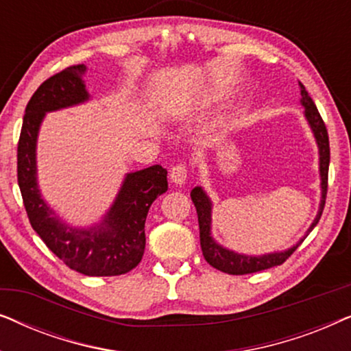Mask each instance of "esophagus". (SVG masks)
Masks as SVG:
<instances>
[{
    "instance_id": "obj_1",
    "label": "esophagus",
    "mask_w": 351,
    "mask_h": 351,
    "mask_svg": "<svg viewBox=\"0 0 351 351\" xmlns=\"http://www.w3.org/2000/svg\"><path fill=\"white\" fill-rule=\"evenodd\" d=\"M186 176H189V171H186L185 165H177L171 169V182L176 185L185 184Z\"/></svg>"
}]
</instances>
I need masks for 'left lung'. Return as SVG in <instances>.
<instances>
[{
    "label": "left lung",
    "instance_id": "8db88e82",
    "mask_svg": "<svg viewBox=\"0 0 351 351\" xmlns=\"http://www.w3.org/2000/svg\"><path fill=\"white\" fill-rule=\"evenodd\" d=\"M300 86V104L305 108V119L308 123V126L313 132V137L318 145L319 153V177H321V201H319V209L318 214L311 225L306 230L305 237L300 239L299 243L294 246L286 249V251L280 252H270L263 254V256H246V254H239L230 249L220 246V244L213 238L210 228H213V201L208 196V193L201 189V186H195L191 190V201L195 203L196 213H198V223H199V243H201V251L206 262L210 267L217 268V270L228 273V275H247V273H256L267 270V268L281 265L282 262H286V258L300 246L302 241L308 237V233L316 227V223L319 222L321 214L324 209V201L326 193H328V172H329V160H330V152H329V137H328V129L321 118V114L316 108V105L311 97L306 93L305 86L299 83Z\"/></svg>",
    "mask_w": 351,
    "mask_h": 351
}]
</instances>
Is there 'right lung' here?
<instances>
[{
	"instance_id": "right-lung-1",
	"label": "right lung",
	"mask_w": 351,
	"mask_h": 351,
	"mask_svg": "<svg viewBox=\"0 0 351 351\" xmlns=\"http://www.w3.org/2000/svg\"><path fill=\"white\" fill-rule=\"evenodd\" d=\"M86 70L84 64L69 66L46 80L32 95L19 138L17 180L33 230L66 267L86 276H118L142 261L148 209L167 190L165 167L155 165L126 174L112 208L88 228L65 223L41 198L38 186L36 142L43 119L49 112L88 102Z\"/></svg>"
}]
</instances>
